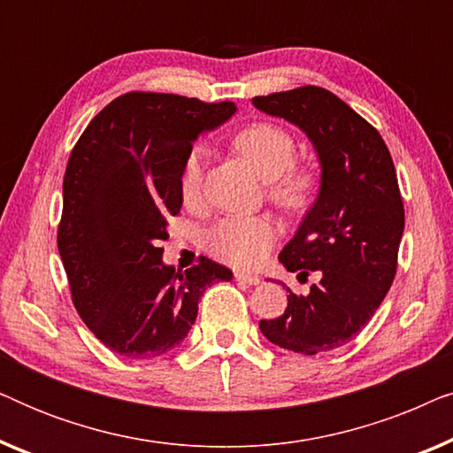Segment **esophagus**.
<instances>
[{
	"instance_id": "esophagus-1",
	"label": "esophagus",
	"mask_w": 453,
	"mask_h": 453,
	"mask_svg": "<svg viewBox=\"0 0 453 453\" xmlns=\"http://www.w3.org/2000/svg\"><path fill=\"white\" fill-rule=\"evenodd\" d=\"M234 280L245 282V284H259L262 282V278L257 274H250V272H234Z\"/></svg>"
}]
</instances>
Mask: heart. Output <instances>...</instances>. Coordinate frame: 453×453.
<instances>
[{"label":"heart","instance_id":"obj_1","mask_svg":"<svg viewBox=\"0 0 453 453\" xmlns=\"http://www.w3.org/2000/svg\"><path fill=\"white\" fill-rule=\"evenodd\" d=\"M234 148L264 181L270 196L287 210H301L311 202L318 177L309 166H296V146L287 129L272 123H251L234 135ZM206 148L196 146L185 158L179 189L188 206L200 200ZM276 241L274 222L265 216H226L206 233V247L222 262L251 268L268 256Z\"/></svg>","mask_w":453,"mask_h":453}]
</instances>
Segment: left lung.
I'll return each instance as SVG.
<instances>
[{
  "instance_id": "1",
  "label": "left lung",
  "mask_w": 453,
  "mask_h": 453,
  "mask_svg": "<svg viewBox=\"0 0 453 453\" xmlns=\"http://www.w3.org/2000/svg\"><path fill=\"white\" fill-rule=\"evenodd\" d=\"M307 135L321 166L319 194L280 259L288 272H319L307 295L259 330L280 349L319 355L350 342L388 295L404 233L398 177L380 132L319 86L253 98Z\"/></svg>"
}]
</instances>
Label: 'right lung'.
I'll list each match as a JSON object with an SVG mask.
<instances>
[{"label": "right lung", "instance_id": "obj_1", "mask_svg": "<svg viewBox=\"0 0 453 453\" xmlns=\"http://www.w3.org/2000/svg\"><path fill=\"white\" fill-rule=\"evenodd\" d=\"M234 103L127 92L88 123L67 160L58 247L80 318L127 358L165 355L197 318V301L233 272L202 257L177 272L163 262L179 179L194 142Z\"/></svg>", "mask_w": 453, "mask_h": 453}]
</instances>
